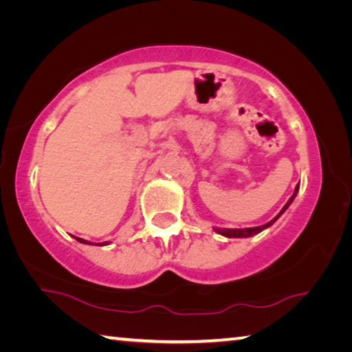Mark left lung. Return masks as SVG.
Returning a JSON list of instances; mask_svg holds the SVG:
<instances>
[{"label":"left lung","mask_w":352,"mask_h":352,"mask_svg":"<svg viewBox=\"0 0 352 352\" xmlns=\"http://www.w3.org/2000/svg\"><path fill=\"white\" fill-rule=\"evenodd\" d=\"M298 189H300V183H298V186L295 188V192H294V195H292V197L289 199L287 204L284 205V208H283V210H281V212H279L275 219L270 220L269 223H265V225H261V226H253V228H214V231H216V233H219V234L225 236V237H250V236H254V234H258V233H261L262 230L269 228V226H272L273 223H275L276 220L279 219V216H281V214H283L285 210H287V208L292 205V201H294V199L296 197V192H298Z\"/></svg>","instance_id":"obj_1"}]
</instances>
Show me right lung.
I'll use <instances>...</instances> for the list:
<instances>
[{
	"instance_id": "obj_1",
	"label": "right lung",
	"mask_w": 352,
	"mask_h": 352,
	"mask_svg": "<svg viewBox=\"0 0 352 352\" xmlns=\"http://www.w3.org/2000/svg\"><path fill=\"white\" fill-rule=\"evenodd\" d=\"M74 239L76 241H79L80 243H88V245H93V243L91 242H88V241H85V239H80V237H74ZM107 243H109V242H102V243H96V245H100V247H102V245H107Z\"/></svg>"
}]
</instances>
